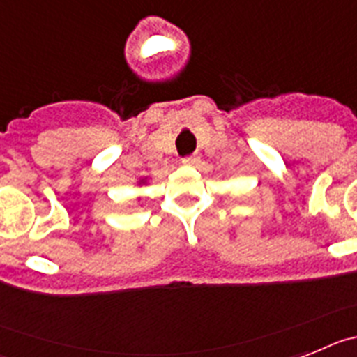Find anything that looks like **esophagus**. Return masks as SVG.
Returning a JSON list of instances; mask_svg holds the SVG:
<instances>
[{"label":"esophagus","instance_id":"esophagus-1","mask_svg":"<svg viewBox=\"0 0 357 357\" xmlns=\"http://www.w3.org/2000/svg\"><path fill=\"white\" fill-rule=\"evenodd\" d=\"M197 161H199V158H197L196 154H190V156L183 158V163H185V165H196Z\"/></svg>","mask_w":357,"mask_h":357}]
</instances>
